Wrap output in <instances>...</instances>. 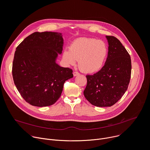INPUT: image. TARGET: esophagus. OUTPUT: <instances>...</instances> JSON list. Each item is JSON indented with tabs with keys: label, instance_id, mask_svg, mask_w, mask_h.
<instances>
[{
	"label": "esophagus",
	"instance_id": "34e87169",
	"mask_svg": "<svg viewBox=\"0 0 150 150\" xmlns=\"http://www.w3.org/2000/svg\"><path fill=\"white\" fill-rule=\"evenodd\" d=\"M73 74H74V76H78V75H79V74L78 72H74Z\"/></svg>",
	"mask_w": 150,
	"mask_h": 150
}]
</instances>
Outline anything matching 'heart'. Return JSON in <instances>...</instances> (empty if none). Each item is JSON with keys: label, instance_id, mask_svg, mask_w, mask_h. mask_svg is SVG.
<instances>
[{"label": "heart", "instance_id": "obj_1", "mask_svg": "<svg viewBox=\"0 0 150 150\" xmlns=\"http://www.w3.org/2000/svg\"><path fill=\"white\" fill-rule=\"evenodd\" d=\"M108 54V47L103 41L81 37L72 42L69 50L63 53V59L69 65L78 60V67L85 73L93 74L103 67Z\"/></svg>", "mask_w": 150, "mask_h": 150}]
</instances>
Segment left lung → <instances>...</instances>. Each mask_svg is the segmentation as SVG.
Instances as JSON below:
<instances>
[{
  "label": "left lung",
  "instance_id": "left-lung-1",
  "mask_svg": "<svg viewBox=\"0 0 150 150\" xmlns=\"http://www.w3.org/2000/svg\"><path fill=\"white\" fill-rule=\"evenodd\" d=\"M108 54L104 67L97 73L87 75L83 95L91 104L110 107L125 93L131 75V59L120 41L114 36H105Z\"/></svg>",
  "mask_w": 150,
  "mask_h": 150
}]
</instances>
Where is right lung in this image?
<instances>
[{"label": "right lung", "mask_w": 150, "mask_h": 150, "mask_svg": "<svg viewBox=\"0 0 150 150\" xmlns=\"http://www.w3.org/2000/svg\"><path fill=\"white\" fill-rule=\"evenodd\" d=\"M63 39L56 32H35L16 49L12 76L21 96L29 104L49 106L61 96L64 83L73 77L72 70L56 63Z\"/></svg>", "instance_id": "right-lung-1"}]
</instances>
